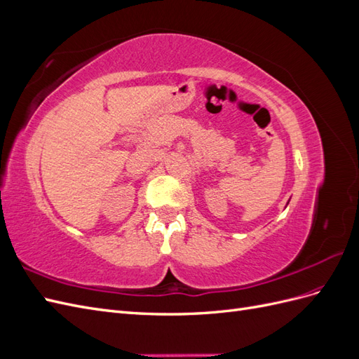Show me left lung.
I'll return each instance as SVG.
<instances>
[{
    "label": "left lung",
    "instance_id": "8db88e82",
    "mask_svg": "<svg viewBox=\"0 0 359 359\" xmlns=\"http://www.w3.org/2000/svg\"><path fill=\"white\" fill-rule=\"evenodd\" d=\"M287 203H289V202H287Z\"/></svg>",
    "mask_w": 359,
    "mask_h": 359
}]
</instances>
